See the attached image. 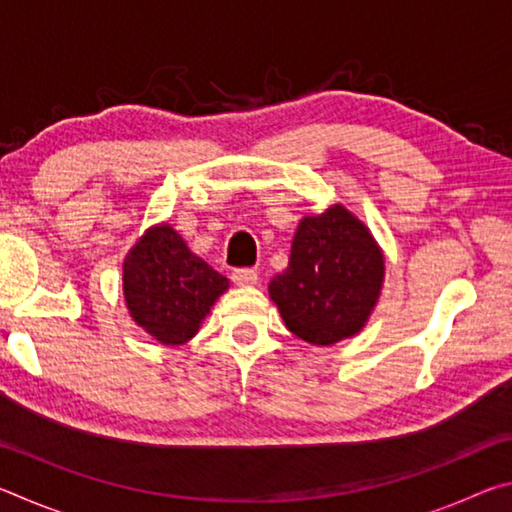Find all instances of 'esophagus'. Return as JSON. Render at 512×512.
Returning <instances> with one entry per match:
<instances>
[{
	"mask_svg": "<svg viewBox=\"0 0 512 512\" xmlns=\"http://www.w3.org/2000/svg\"><path fill=\"white\" fill-rule=\"evenodd\" d=\"M257 280L259 275L253 268H237V271H232V282H235L237 287H255Z\"/></svg>",
	"mask_w": 512,
	"mask_h": 512,
	"instance_id": "1",
	"label": "esophagus"
}]
</instances>
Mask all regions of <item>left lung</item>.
Segmentation results:
<instances>
[{
	"label": "left lung",
	"mask_w": 512,
	"mask_h": 512,
	"mask_svg": "<svg viewBox=\"0 0 512 512\" xmlns=\"http://www.w3.org/2000/svg\"><path fill=\"white\" fill-rule=\"evenodd\" d=\"M386 262L368 225L341 203L302 216L287 271L268 296L298 339L334 345L366 327L384 287Z\"/></svg>",
	"instance_id": "8db88e82"
}]
</instances>
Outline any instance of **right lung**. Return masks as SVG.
Here are the masks:
<instances>
[{"label":"right lung","mask_w":512,"mask_h":512,"mask_svg":"<svg viewBox=\"0 0 512 512\" xmlns=\"http://www.w3.org/2000/svg\"><path fill=\"white\" fill-rule=\"evenodd\" d=\"M121 287L135 323L173 348L194 339L230 282L194 255L169 223H158L128 250Z\"/></svg>","instance_id":"1"}]
</instances>
